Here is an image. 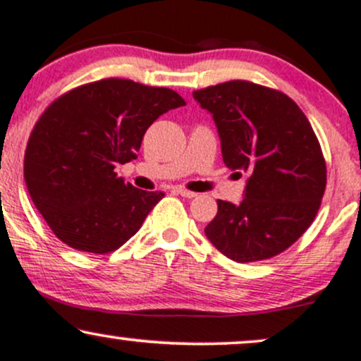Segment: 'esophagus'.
Here are the masks:
<instances>
[{"label":"esophagus","mask_w":361,"mask_h":361,"mask_svg":"<svg viewBox=\"0 0 361 361\" xmlns=\"http://www.w3.org/2000/svg\"><path fill=\"white\" fill-rule=\"evenodd\" d=\"M173 192L178 193V195H181V197H185V198H193V197H197V193L190 192V190L183 188V186H176V188H173Z\"/></svg>","instance_id":"1"}]
</instances>
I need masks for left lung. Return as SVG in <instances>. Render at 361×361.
I'll use <instances>...</instances> for the list:
<instances>
[{
	"label": "left lung",
	"instance_id": "obj_1",
	"mask_svg": "<svg viewBox=\"0 0 361 361\" xmlns=\"http://www.w3.org/2000/svg\"><path fill=\"white\" fill-rule=\"evenodd\" d=\"M193 98L212 114L226 166L250 176L241 204L217 200L205 235L238 263L280 255L309 229L326 190V161L307 117L285 93L251 81L221 82Z\"/></svg>",
	"mask_w": 361,
	"mask_h": 361
}]
</instances>
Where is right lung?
I'll use <instances>...</instances> for the list:
<instances>
[{"instance_id":"obj_1","label":"right lung","mask_w":361,"mask_h":361,"mask_svg":"<svg viewBox=\"0 0 361 361\" xmlns=\"http://www.w3.org/2000/svg\"><path fill=\"white\" fill-rule=\"evenodd\" d=\"M183 105L169 88L106 78L45 109L28 137L23 176L56 238L73 250L106 255L137 233L164 193L126 183L115 166L137 157L159 115Z\"/></svg>"}]
</instances>
